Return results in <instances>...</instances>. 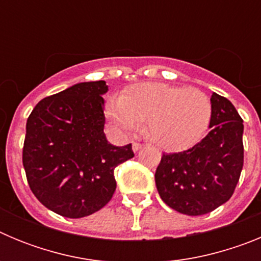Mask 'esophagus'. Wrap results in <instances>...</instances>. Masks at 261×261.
<instances>
[{"instance_id": "esophagus-1", "label": "esophagus", "mask_w": 261, "mask_h": 261, "mask_svg": "<svg viewBox=\"0 0 261 261\" xmlns=\"http://www.w3.org/2000/svg\"><path fill=\"white\" fill-rule=\"evenodd\" d=\"M141 147H142V145L138 144V142H133V144H132L133 151H138V150H140V149H141Z\"/></svg>"}]
</instances>
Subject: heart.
Segmentation results:
<instances>
[{"label":"heart","mask_w":261,"mask_h":261,"mask_svg":"<svg viewBox=\"0 0 261 261\" xmlns=\"http://www.w3.org/2000/svg\"><path fill=\"white\" fill-rule=\"evenodd\" d=\"M213 106L195 87L141 84L114 96L107 106L111 128L128 135L145 121L146 137L166 150L190 146L209 128Z\"/></svg>","instance_id":"obj_1"}]
</instances>
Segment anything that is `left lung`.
<instances>
[{"label":"left lung","mask_w":261,"mask_h":261,"mask_svg":"<svg viewBox=\"0 0 261 261\" xmlns=\"http://www.w3.org/2000/svg\"><path fill=\"white\" fill-rule=\"evenodd\" d=\"M211 132L188 150L163 154L155 171L161 199L179 213L202 216L225 204L243 168V120L213 93Z\"/></svg>","instance_id":"8db88e82"}]
</instances>
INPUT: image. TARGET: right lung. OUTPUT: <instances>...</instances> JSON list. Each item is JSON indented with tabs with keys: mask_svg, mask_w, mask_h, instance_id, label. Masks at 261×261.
Wrapping results in <instances>:
<instances>
[{
	"mask_svg": "<svg viewBox=\"0 0 261 261\" xmlns=\"http://www.w3.org/2000/svg\"><path fill=\"white\" fill-rule=\"evenodd\" d=\"M105 81L81 82L47 96L27 119L23 167L32 193L45 208L81 218L108 204L114 171L133 158L132 144L114 146L105 135Z\"/></svg>",
	"mask_w": 261,
	"mask_h": 261,
	"instance_id": "1",
	"label": "right lung"
}]
</instances>
